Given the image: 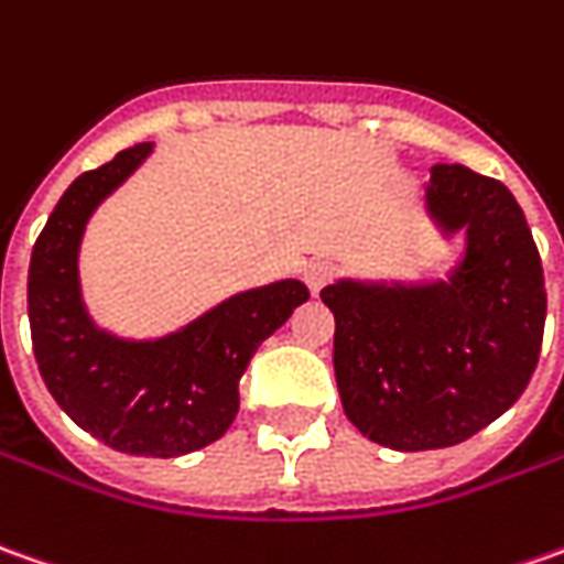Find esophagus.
I'll use <instances>...</instances> for the list:
<instances>
[{
    "instance_id": "34e87169",
    "label": "esophagus",
    "mask_w": 564,
    "mask_h": 564,
    "mask_svg": "<svg viewBox=\"0 0 564 564\" xmlns=\"http://www.w3.org/2000/svg\"><path fill=\"white\" fill-rule=\"evenodd\" d=\"M332 275H335V263L332 260H313L304 270V282H307L313 294H319L332 282Z\"/></svg>"
}]
</instances>
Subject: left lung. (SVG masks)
Returning a JSON list of instances; mask_svg holds the SVG:
<instances>
[{
	"label": "left lung",
	"instance_id": "1",
	"mask_svg": "<svg viewBox=\"0 0 564 564\" xmlns=\"http://www.w3.org/2000/svg\"><path fill=\"white\" fill-rule=\"evenodd\" d=\"M425 214L463 254L444 279H338L335 381L347 419L381 447L463 444L500 419L538 369L546 289L512 192L463 164H437Z\"/></svg>",
	"mask_w": 564,
	"mask_h": 564
}]
</instances>
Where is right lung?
<instances>
[{
	"instance_id": "add662e5",
	"label": "right lung",
	"mask_w": 564,
	"mask_h": 564,
	"mask_svg": "<svg viewBox=\"0 0 564 564\" xmlns=\"http://www.w3.org/2000/svg\"><path fill=\"white\" fill-rule=\"evenodd\" d=\"M151 151L154 142L132 145L67 185L33 245L26 313L40 376L64 413L120 453L167 459L226 434L241 372L310 291L297 279L238 291L161 338H120L98 326L79 289L86 223Z\"/></svg>"
}]
</instances>
